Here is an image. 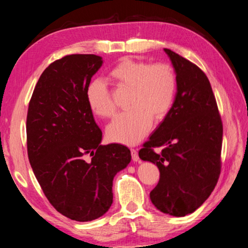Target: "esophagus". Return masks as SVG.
<instances>
[{
	"mask_svg": "<svg viewBox=\"0 0 248 248\" xmlns=\"http://www.w3.org/2000/svg\"><path fill=\"white\" fill-rule=\"evenodd\" d=\"M131 155H132V160H133L134 162H138V161L140 160V157H139V152L136 151V149L131 148Z\"/></svg>",
	"mask_w": 248,
	"mask_h": 248,
	"instance_id": "esophagus-1",
	"label": "esophagus"
}]
</instances>
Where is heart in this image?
<instances>
[{
	"label": "heart",
	"instance_id": "obj_1",
	"mask_svg": "<svg viewBox=\"0 0 248 248\" xmlns=\"http://www.w3.org/2000/svg\"><path fill=\"white\" fill-rule=\"evenodd\" d=\"M108 76L117 86L131 89V109L116 116L108 125V139L124 145L138 144L150 131L152 117L161 120L170 112L177 87L175 71L166 64L124 59ZM85 96L96 115L110 117L115 113V103L104 81L96 78L89 82Z\"/></svg>",
	"mask_w": 248,
	"mask_h": 248
}]
</instances>
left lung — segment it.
I'll return each mask as SVG.
<instances>
[{"mask_svg": "<svg viewBox=\"0 0 248 248\" xmlns=\"http://www.w3.org/2000/svg\"><path fill=\"white\" fill-rule=\"evenodd\" d=\"M164 51L175 68L177 93L139 155L160 170L159 183L150 192L152 203L161 212L180 217L198 209L217 186L223 124L204 72L171 50Z\"/></svg>", "mask_w": 248, "mask_h": 248, "instance_id": "left-lung-1", "label": "left lung"}]
</instances>
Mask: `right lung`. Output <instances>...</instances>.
Masks as SVG:
<instances>
[{"label":"right lung","mask_w":248,"mask_h":248,"mask_svg":"<svg viewBox=\"0 0 248 248\" xmlns=\"http://www.w3.org/2000/svg\"><path fill=\"white\" fill-rule=\"evenodd\" d=\"M102 62L94 54L66 55L52 62L36 84L26 117L34 175L56 211L78 222L108 212L113 179L131 161L128 147L100 145L102 131L87 103L86 87Z\"/></svg>","instance_id":"obj_1"}]
</instances>
